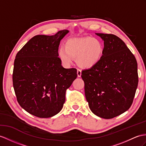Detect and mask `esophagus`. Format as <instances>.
I'll use <instances>...</instances> for the list:
<instances>
[{
	"mask_svg": "<svg viewBox=\"0 0 146 146\" xmlns=\"http://www.w3.org/2000/svg\"><path fill=\"white\" fill-rule=\"evenodd\" d=\"M77 76L79 77H80L81 76V75H82V71H81V70L77 69Z\"/></svg>",
	"mask_w": 146,
	"mask_h": 146,
	"instance_id": "34e87169",
	"label": "esophagus"
}]
</instances>
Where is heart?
<instances>
[{
	"label": "heart",
	"mask_w": 146,
	"mask_h": 146,
	"mask_svg": "<svg viewBox=\"0 0 146 146\" xmlns=\"http://www.w3.org/2000/svg\"><path fill=\"white\" fill-rule=\"evenodd\" d=\"M104 46L98 38L84 37L67 40L64 48H59L58 58L64 66H69L73 59L83 68H90L98 64L104 54Z\"/></svg>",
	"instance_id": "obj_1"
}]
</instances>
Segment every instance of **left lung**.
<instances>
[{"instance_id": "1", "label": "left lung", "mask_w": 146, "mask_h": 146, "mask_svg": "<svg viewBox=\"0 0 146 146\" xmlns=\"http://www.w3.org/2000/svg\"><path fill=\"white\" fill-rule=\"evenodd\" d=\"M104 41L98 64L82 71L91 111L105 119L119 116L133 104L138 85L137 64L126 44L112 34L96 33Z\"/></svg>"}]
</instances>
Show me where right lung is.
Listing matches in <instances>:
<instances>
[{"instance_id": "right-lung-1", "label": "right lung", "mask_w": 146, "mask_h": 146, "mask_svg": "<svg viewBox=\"0 0 146 146\" xmlns=\"http://www.w3.org/2000/svg\"><path fill=\"white\" fill-rule=\"evenodd\" d=\"M69 33L36 35L16 55L13 85L21 107L38 118H50L61 111L66 92L77 77V69H65L58 52L60 41Z\"/></svg>"}]
</instances>
